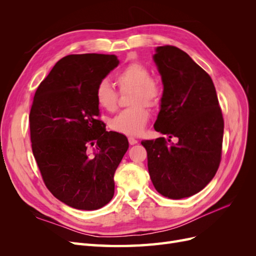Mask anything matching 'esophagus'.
I'll list each match as a JSON object with an SVG mask.
<instances>
[{"label":"esophagus","mask_w":256,"mask_h":256,"mask_svg":"<svg viewBox=\"0 0 256 256\" xmlns=\"http://www.w3.org/2000/svg\"><path fill=\"white\" fill-rule=\"evenodd\" d=\"M128 141H129V144H130V145H136V144L138 142V140H136V138H132V136H129V138H128Z\"/></svg>","instance_id":"1"}]
</instances>
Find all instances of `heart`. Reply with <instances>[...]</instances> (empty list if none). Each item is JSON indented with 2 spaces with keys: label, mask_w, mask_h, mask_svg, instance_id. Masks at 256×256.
Returning a JSON list of instances; mask_svg holds the SVG:
<instances>
[{
  "label": "heart",
  "mask_w": 256,
  "mask_h": 256,
  "mask_svg": "<svg viewBox=\"0 0 256 256\" xmlns=\"http://www.w3.org/2000/svg\"><path fill=\"white\" fill-rule=\"evenodd\" d=\"M150 72L140 63H132L116 74L115 79L122 90H132L134 106L118 113L111 120L110 127L116 132L126 136H138L143 132L150 114L148 106H158L164 95L160 83L150 78ZM95 98L98 106L106 111H113L118 104V92L108 80H102L96 86Z\"/></svg>",
  "instance_id": "heart-1"
}]
</instances>
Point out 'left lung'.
Segmentation results:
<instances>
[{
  "label": "left lung",
  "instance_id": "8db88e82",
  "mask_svg": "<svg viewBox=\"0 0 256 256\" xmlns=\"http://www.w3.org/2000/svg\"><path fill=\"white\" fill-rule=\"evenodd\" d=\"M164 84L154 130L164 138L142 141L154 187L172 200L203 190L221 160L224 122L214 82L187 53L173 46L154 49Z\"/></svg>",
  "mask_w": 256,
  "mask_h": 256
}]
</instances>
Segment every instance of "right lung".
Returning a JSON list of instances; mask_svg holds the SVG:
<instances>
[{
	"instance_id": "add662e5",
	"label": "right lung",
	"mask_w": 256,
	"mask_h": 256,
	"mask_svg": "<svg viewBox=\"0 0 256 256\" xmlns=\"http://www.w3.org/2000/svg\"><path fill=\"white\" fill-rule=\"evenodd\" d=\"M120 64L114 54L60 58L38 86L30 112L32 150L52 194L76 209L95 210L114 196V173L129 144L97 120V84Z\"/></svg>"
}]
</instances>
